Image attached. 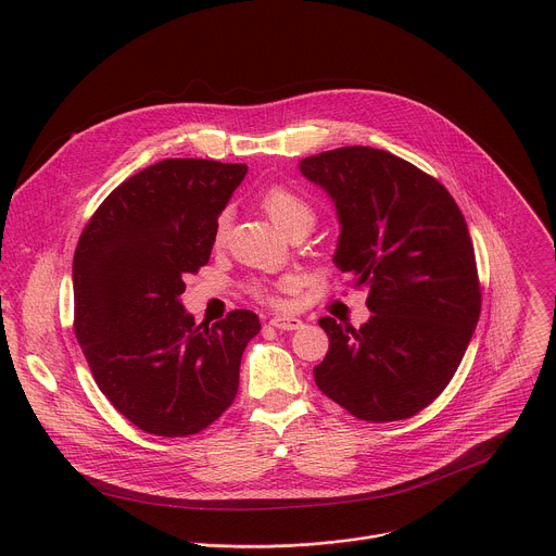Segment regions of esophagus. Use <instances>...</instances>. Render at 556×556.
<instances>
[{
	"label": "esophagus",
	"instance_id": "obj_1",
	"mask_svg": "<svg viewBox=\"0 0 556 556\" xmlns=\"http://www.w3.org/2000/svg\"><path fill=\"white\" fill-rule=\"evenodd\" d=\"M270 326L277 330H283V332H292V330H299L303 324H301V319H296V316H273Z\"/></svg>",
	"mask_w": 556,
	"mask_h": 556
}]
</instances>
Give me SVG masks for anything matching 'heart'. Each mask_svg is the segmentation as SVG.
Instances as JSON below:
<instances>
[{"label": "heart", "mask_w": 556, "mask_h": 556, "mask_svg": "<svg viewBox=\"0 0 556 556\" xmlns=\"http://www.w3.org/2000/svg\"><path fill=\"white\" fill-rule=\"evenodd\" d=\"M262 208L266 211V215L283 230L288 232L292 226L301 224V222H314V213H312V206L301 198L296 195L294 191H290L288 187L283 185H273L264 191L262 200H260ZM226 232H228V219L226 215H219L217 222H215V244H222L226 240ZM296 288V281L294 279H283L277 288H268V286H262V283H253L249 286V292L264 301V303H273V305H279L283 301V294L292 292Z\"/></svg>", "instance_id": "b5f03b06"}]
</instances>
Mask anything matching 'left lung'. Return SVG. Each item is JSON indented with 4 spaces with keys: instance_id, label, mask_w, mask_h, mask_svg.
I'll list each match as a JSON object with an SVG mask.
<instances>
[{
    "instance_id": "left-lung-1",
    "label": "left lung",
    "mask_w": 556,
    "mask_h": 556,
    "mask_svg": "<svg viewBox=\"0 0 556 556\" xmlns=\"http://www.w3.org/2000/svg\"><path fill=\"white\" fill-rule=\"evenodd\" d=\"M299 167L334 200V264L369 290L371 312L358 330L319 319L330 350L316 387L358 420L412 418L451 382L480 319L466 219L433 176L382 149L339 147Z\"/></svg>"
}]
</instances>
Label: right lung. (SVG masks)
Instances as JSON below:
<instances>
[{"label": "right lung", "instance_id": "right-lung-1", "mask_svg": "<svg viewBox=\"0 0 556 556\" xmlns=\"http://www.w3.org/2000/svg\"><path fill=\"white\" fill-rule=\"evenodd\" d=\"M247 172L167 157L121 182L78 237L76 341L108 401L144 433H200L237 395L257 314L232 309L195 326L180 294L185 277L208 264L217 215Z\"/></svg>", "mask_w": 556, "mask_h": 556}]
</instances>
